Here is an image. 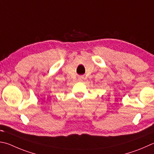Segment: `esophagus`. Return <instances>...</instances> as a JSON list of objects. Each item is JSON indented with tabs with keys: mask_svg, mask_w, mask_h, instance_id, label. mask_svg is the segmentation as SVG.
I'll return each instance as SVG.
<instances>
[{
	"mask_svg": "<svg viewBox=\"0 0 154 154\" xmlns=\"http://www.w3.org/2000/svg\"><path fill=\"white\" fill-rule=\"evenodd\" d=\"M78 79H79V81H80V82H82L83 79V77H79Z\"/></svg>",
	"mask_w": 154,
	"mask_h": 154,
	"instance_id": "34e87169",
	"label": "esophagus"
}]
</instances>
